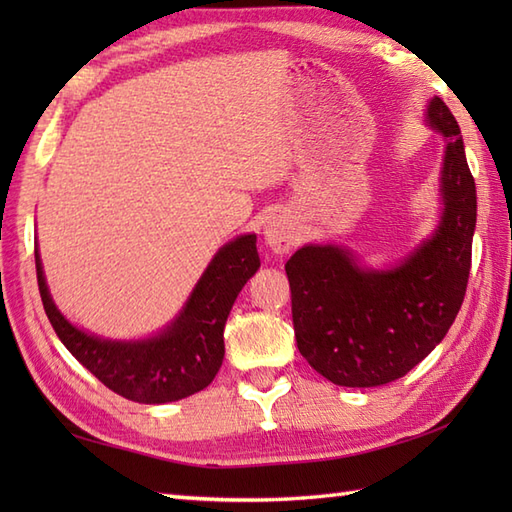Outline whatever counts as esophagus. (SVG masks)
Returning a JSON list of instances; mask_svg holds the SVG:
<instances>
[{
  "mask_svg": "<svg viewBox=\"0 0 512 512\" xmlns=\"http://www.w3.org/2000/svg\"><path fill=\"white\" fill-rule=\"evenodd\" d=\"M264 239L270 250H275V253H288V250L297 244L295 226H292V222L284 215L270 217L264 228Z\"/></svg>",
  "mask_w": 512,
  "mask_h": 512,
  "instance_id": "1",
  "label": "esophagus"
}]
</instances>
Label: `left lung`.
Here are the masks:
<instances>
[{
	"mask_svg": "<svg viewBox=\"0 0 512 512\" xmlns=\"http://www.w3.org/2000/svg\"><path fill=\"white\" fill-rule=\"evenodd\" d=\"M427 123L444 136L436 231L385 270L361 266L336 244H306L286 264L297 347L334 385L378 387L405 376L436 350L464 301L475 180L460 125L438 96L427 105Z\"/></svg>",
	"mask_w": 512,
	"mask_h": 512,
	"instance_id": "1",
	"label": "left lung"
}]
</instances>
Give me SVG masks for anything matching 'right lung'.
<instances>
[{
	"label": "right lung",
	"instance_id": "add662e5",
	"mask_svg": "<svg viewBox=\"0 0 512 512\" xmlns=\"http://www.w3.org/2000/svg\"><path fill=\"white\" fill-rule=\"evenodd\" d=\"M37 281L61 343L105 387L143 405L182 400L213 383L224 361V325L246 281L257 273V235H239L217 250L180 314L140 341H112L76 328L54 306L35 248Z\"/></svg>",
	"mask_w": 512,
	"mask_h": 512
}]
</instances>
